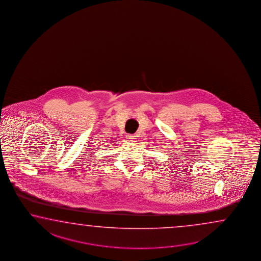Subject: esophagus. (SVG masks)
Returning a JSON list of instances; mask_svg holds the SVG:
<instances>
[{
  "label": "esophagus",
  "instance_id": "1",
  "mask_svg": "<svg viewBox=\"0 0 261 261\" xmlns=\"http://www.w3.org/2000/svg\"><path fill=\"white\" fill-rule=\"evenodd\" d=\"M126 139H127L128 141L134 142L135 139H136V136H134V135H127V136H126Z\"/></svg>",
  "mask_w": 261,
  "mask_h": 261
}]
</instances>
